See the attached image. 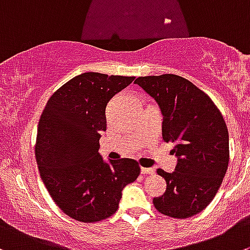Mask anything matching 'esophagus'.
Wrapping results in <instances>:
<instances>
[{"instance_id":"1","label":"esophagus","mask_w":250,"mask_h":250,"mask_svg":"<svg viewBox=\"0 0 250 250\" xmlns=\"http://www.w3.org/2000/svg\"><path fill=\"white\" fill-rule=\"evenodd\" d=\"M141 173H142V174H153L154 169H153V168H145V167H142L141 168Z\"/></svg>"}]
</instances>
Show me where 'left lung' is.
<instances>
[{
    "mask_svg": "<svg viewBox=\"0 0 250 250\" xmlns=\"http://www.w3.org/2000/svg\"><path fill=\"white\" fill-rule=\"evenodd\" d=\"M136 84L162 111V136L173 142L178 163L173 173L157 169L167 182L166 192L153 199L158 212L188 218L215 198L229 161L228 130L210 97L177 75L139 77Z\"/></svg>",
    "mask_w": 250,
    "mask_h": 250,
    "instance_id": "obj_1",
    "label": "left lung"
}]
</instances>
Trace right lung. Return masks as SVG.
<instances>
[{"instance_id": "right-lung-1", "label": "right lung", "mask_w": 250, "mask_h": 250, "mask_svg": "<svg viewBox=\"0 0 250 250\" xmlns=\"http://www.w3.org/2000/svg\"><path fill=\"white\" fill-rule=\"evenodd\" d=\"M134 80L82 73L59 88L42 110L35 144L40 177L52 200L73 220L91 223L110 217L124 188L140 175L135 159L106 163L98 152L106 104Z\"/></svg>"}]
</instances>
